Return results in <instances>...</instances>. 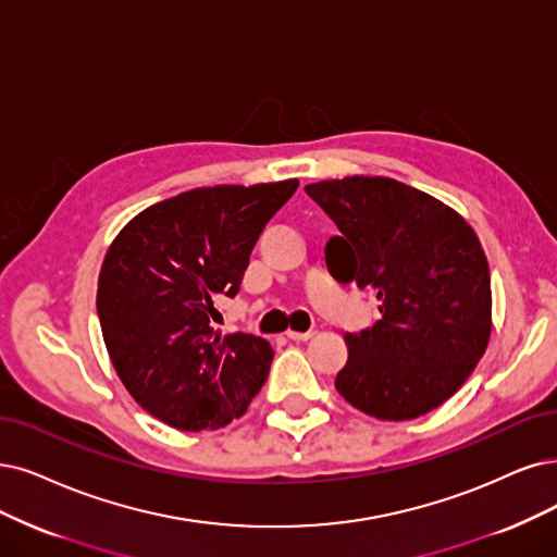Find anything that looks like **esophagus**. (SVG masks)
Segmentation results:
<instances>
[{
    "instance_id": "obj_1",
    "label": "esophagus",
    "mask_w": 557,
    "mask_h": 557,
    "mask_svg": "<svg viewBox=\"0 0 557 557\" xmlns=\"http://www.w3.org/2000/svg\"><path fill=\"white\" fill-rule=\"evenodd\" d=\"M286 337L294 339V342H307V339H312V337H314V331H307V333H296V331H289V333H286Z\"/></svg>"
}]
</instances>
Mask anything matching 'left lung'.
<instances>
[{
  "label": "left lung",
  "mask_w": 557,
  "mask_h": 557,
  "mask_svg": "<svg viewBox=\"0 0 557 557\" xmlns=\"http://www.w3.org/2000/svg\"><path fill=\"white\" fill-rule=\"evenodd\" d=\"M337 224L325 245L337 282L374 289L372 327L346 333L337 393L379 420H413L447 401L491 337V275L472 226L447 203L385 176L305 185Z\"/></svg>",
  "instance_id": "left-lung-1"
}]
</instances>
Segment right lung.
Returning a JSON list of instances; mask_svg holds the SVG:
<instances>
[{"label": "right lung", "instance_id": "add662e5", "mask_svg": "<svg viewBox=\"0 0 557 557\" xmlns=\"http://www.w3.org/2000/svg\"><path fill=\"white\" fill-rule=\"evenodd\" d=\"M298 178L213 185L135 215L100 265L96 310L110 360L133 399L181 431L220 429L259 393L273 348L213 331V300L234 298L259 234Z\"/></svg>", "mask_w": 557, "mask_h": 557}]
</instances>
